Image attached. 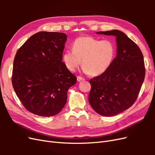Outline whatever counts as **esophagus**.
<instances>
[{"label": "esophagus", "instance_id": "1", "mask_svg": "<svg viewBox=\"0 0 155 155\" xmlns=\"http://www.w3.org/2000/svg\"><path fill=\"white\" fill-rule=\"evenodd\" d=\"M77 80H78V81H83V80H85V78H82L81 76H78V77H77Z\"/></svg>", "mask_w": 155, "mask_h": 155}]
</instances>
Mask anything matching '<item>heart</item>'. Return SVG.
Masks as SVG:
<instances>
[{
	"label": "heart",
	"instance_id": "b5f03b06",
	"mask_svg": "<svg viewBox=\"0 0 155 155\" xmlns=\"http://www.w3.org/2000/svg\"><path fill=\"white\" fill-rule=\"evenodd\" d=\"M114 55L115 46L111 41H100L91 36H82L74 41L72 51H64L63 61L70 72H74L81 61L83 71L96 76L109 69Z\"/></svg>",
	"mask_w": 155,
	"mask_h": 155
}]
</instances>
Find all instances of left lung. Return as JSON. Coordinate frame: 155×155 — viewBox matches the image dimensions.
I'll use <instances>...</instances> for the list:
<instances>
[{
  "mask_svg": "<svg viewBox=\"0 0 155 155\" xmlns=\"http://www.w3.org/2000/svg\"><path fill=\"white\" fill-rule=\"evenodd\" d=\"M97 34L116 37L117 55L106 72L90 79L88 101L97 113L112 116L129 109L137 100L145 78L144 60L138 45L124 32Z\"/></svg>",
  "mask_w": 155,
  "mask_h": 155,
  "instance_id": "8db88e82",
  "label": "left lung"
}]
</instances>
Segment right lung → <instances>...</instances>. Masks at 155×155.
Instances as JSON below:
<instances>
[{"mask_svg":"<svg viewBox=\"0 0 155 155\" xmlns=\"http://www.w3.org/2000/svg\"><path fill=\"white\" fill-rule=\"evenodd\" d=\"M67 35L40 31L31 36L17 51L12 81L26 109L40 116L58 114L67 100L68 88L77 78L62 62Z\"/></svg>","mask_w":155,"mask_h":155,"instance_id":"add662e5","label":"right lung"}]
</instances>
